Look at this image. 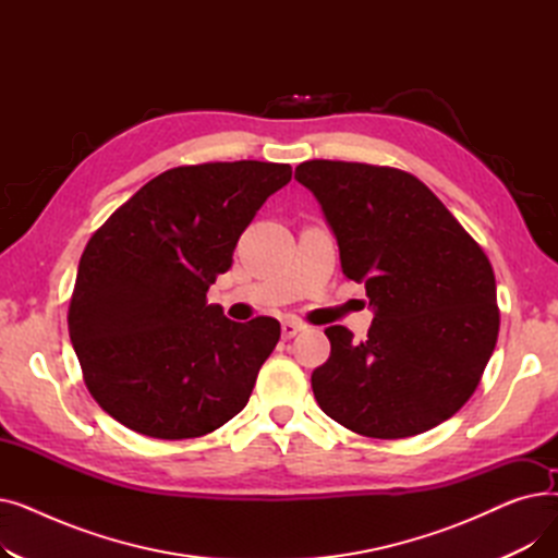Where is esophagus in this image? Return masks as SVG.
Listing matches in <instances>:
<instances>
[{
	"label": "esophagus",
	"instance_id": "1",
	"mask_svg": "<svg viewBox=\"0 0 558 558\" xmlns=\"http://www.w3.org/2000/svg\"><path fill=\"white\" fill-rule=\"evenodd\" d=\"M301 330H303V326L296 324V320H284V324H282V337H284V339L296 337Z\"/></svg>",
	"mask_w": 558,
	"mask_h": 558
}]
</instances>
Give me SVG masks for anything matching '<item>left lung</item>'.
Instances as JSON below:
<instances>
[{
    "label": "left lung",
    "mask_w": 558,
    "mask_h": 558,
    "mask_svg": "<svg viewBox=\"0 0 558 558\" xmlns=\"http://www.w3.org/2000/svg\"><path fill=\"white\" fill-rule=\"evenodd\" d=\"M296 179L337 234L341 269L375 310L364 341L326 328L312 373L324 412L371 438L416 436L454 416L480 385L500 330L482 246L416 175L396 167L307 160Z\"/></svg>",
    "instance_id": "1"
}]
</instances>
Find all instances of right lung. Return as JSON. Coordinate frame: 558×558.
Returning a JSON list of instances; mask_svg holds the SVG:
<instances>
[{
  "mask_svg": "<svg viewBox=\"0 0 558 558\" xmlns=\"http://www.w3.org/2000/svg\"><path fill=\"white\" fill-rule=\"evenodd\" d=\"M291 167L238 160L173 167L87 242L68 328L83 383L106 414L154 438H196L246 407L280 324L208 305L240 234Z\"/></svg>",
  "mask_w": 558,
  "mask_h": 558,
  "instance_id": "add662e5",
  "label": "right lung"
}]
</instances>
